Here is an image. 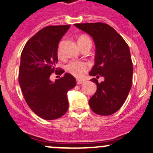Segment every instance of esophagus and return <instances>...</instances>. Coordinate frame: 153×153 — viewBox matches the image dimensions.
Returning a JSON list of instances; mask_svg holds the SVG:
<instances>
[{"label": "esophagus", "instance_id": "obj_1", "mask_svg": "<svg viewBox=\"0 0 153 153\" xmlns=\"http://www.w3.org/2000/svg\"><path fill=\"white\" fill-rule=\"evenodd\" d=\"M85 82V81L84 80H82V79H77L76 80V83L78 84V85H81V84H83Z\"/></svg>", "mask_w": 153, "mask_h": 153}]
</instances>
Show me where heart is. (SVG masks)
Returning <instances> with one entry per match:
<instances>
[{
  "instance_id": "heart-1",
  "label": "heart",
  "mask_w": 153,
  "mask_h": 153,
  "mask_svg": "<svg viewBox=\"0 0 153 153\" xmlns=\"http://www.w3.org/2000/svg\"><path fill=\"white\" fill-rule=\"evenodd\" d=\"M87 43H91V41L86 36H81L78 39V44L80 48ZM57 55L58 56L61 55L60 46H59L58 49H57ZM89 68V63L85 61H79V60H71V61L68 62L65 65V70L71 74L77 77V78L82 77Z\"/></svg>"
}]
</instances>
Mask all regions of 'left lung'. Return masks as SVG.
<instances>
[{
    "mask_svg": "<svg viewBox=\"0 0 153 153\" xmlns=\"http://www.w3.org/2000/svg\"><path fill=\"white\" fill-rule=\"evenodd\" d=\"M74 26L91 36L96 44L95 65L89 74L105 78L101 83L96 78L91 79L96 84L97 90L89 100L90 108L99 115L114 114L124 103L132 85L133 63L128 45L106 23H81Z\"/></svg>",
    "mask_w": 153,
    "mask_h": 153,
    "instance_id": "8db88e82",
    "label": "left lung"
}]
</instances>
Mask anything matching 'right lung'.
I'll return each mask as SVG.
<instances>
[{"label":"right lung","mask_w":153,"mask_h":153,"mask_svg":"<svg viewBox=\"0 0 153 153\" xmlns=\"http://www.w3.org/2000/svg\"><path fill=\"white\" fill-rule=\"evenodd\" d=\"M66 25L44 27L31 37L21 54L19 83L30 109L47 120L60 117L68 109L67 92L76 85V79L65 73L52 82L50 75H61L57 68V48L62 37L69 29Z\"/></svg>","instance_id":"1"}]
</instances>
